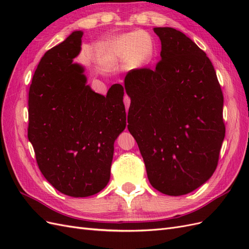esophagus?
<instances>
[{
    "label": "esophagus",
    "mask_w": 249,
    "mask_h": 249,
    "mask_svg": "<svg viewBox=\"0 0 249 249\" xmlns=\"http://www.w3.org/2000/svg\"><path fill=\"white\" fill-rule=\"evenodd\" d=\"M124 105H125V110L127 111V109H129V107H130V104H131V99L127 95H125L124 99Z\"/></svg>",
    "instance_id": "1"
}]
</instances>
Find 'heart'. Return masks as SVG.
<instances>
[{"instance_id": "1", "label": "heart", "mask_w": 249, "mask_h": 249, "mask_svg": "<svg viewBox=\"0 0 249 249\" xmlns=\"http://www.w3.org/2000/svg\"><path fill=\"white\" fill-rule=\"evenodd\" d=\"M155 42L145 32L125 33L108 41L104 47L103 59L108 64L130 62L134 67L146 64L153 58Z\"/></svg>"}]
</instances>
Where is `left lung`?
<instances>
[{"label":"left lung","instance_id":"1","mask_svg":"<svg viewBox=\"0 0 249 249\" xmlns=\"http://www.w3.org/2000/svg\"><path fill=\"white\" fill-rule=\"evenodd\" d=\"M161 60L154 70L126 73L131 105L127 129L145 164L150 185L179 196L214 173L225 135L223 94L206 53L173 28H154Z\"/></svg>","mask_w":249,"mask_h":249}]
</instances>
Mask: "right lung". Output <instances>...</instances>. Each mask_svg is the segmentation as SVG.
<instances>
[{"label": "right lung", "mask_w": 249, "mask_h": 249, "mask_svg": "<svg viewBox=\"0 0 249 249\" xmlns=\"http://www.w3.org/2000/svg\"><path fill=\"white\" fill-rule=\"evenodd\" d=\"M82 31L49 50L37 66L29 90L28 138L38 167L61 193L86 197L110 179L114 141L125 129L124 87L106 96L87 85L84 67L73 63Z\"/></svg>", "instance_id": "add662e5"}]
</instances>
